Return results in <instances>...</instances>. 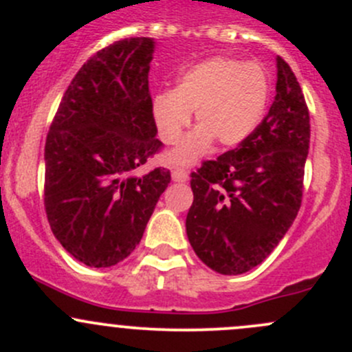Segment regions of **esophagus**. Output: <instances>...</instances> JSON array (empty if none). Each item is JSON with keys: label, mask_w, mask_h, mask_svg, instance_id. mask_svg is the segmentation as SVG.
Segmentation results:
<instances>
[{"label": "esophagus", "mask_w": 352, "mask_h": 352, "mask_svg": "<svg viewBox=\"0 0 352 352\" xmlns=\"http://www.w3.org/2000/svg\"><path fill=\"white\" fill-rule=\"evenodd\" d=\"M172 179L175 180V182H187V179H189V177H187L186 170L173 168L172 170Z\"/></svg>", "instance_id": "obj_1"}]
</instances>
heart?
Returning <instances> with one entry per match:
<instances>
[{
	"mask_svg": "<svg viewBox=\"0 0 352 352\" xmlns=\"http://www.w3.org/2000/svg\"><path fill=\"white\" fill-rule=\"evenodd\" d=\"M271 97L265 67L228 56H212L184 67L173 90L151 100V119L165 144H175L194 112L197 129L166 155V163L192 165L218 141L223 148L240 146L262 122Z\"/></svg>",
	"mask_w": 352,
	"mask_h": 352,
	"instance_id": "heart-1",
	"label": "heart"
}]
</instances>
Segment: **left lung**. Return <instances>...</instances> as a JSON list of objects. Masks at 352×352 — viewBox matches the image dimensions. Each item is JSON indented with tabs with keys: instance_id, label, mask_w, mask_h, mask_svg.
Masks as SVG:
<instances>
[{
	"instance_id": "1",
	"label": "left lung",
	"mask_w": 352,
	"mask_h": 352,
	"mask_svg": "<svg viewBox=\"0 0 352 352\" xmlns=\"http://www.w3.org/2000/svg\"><path fill=\"white\" fill-rule=\"evenodd\" d=\"M276 63L274 102L254 134L190 173L187 236L219 274H243L261 264L300 211L310 113L289 65L279 56Z\"/></svg>"
}]
</instances>
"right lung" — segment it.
<instances>
[{"instance_id": "right-lung-1", "label": "right lung", "mask_w": 352, "mask_h": 352, "mask_svg": "<svg viewBox=\"0 0 352 352\" xmlns=\"http://www.w3.org/2000/svg\"><path fill=\"white\" fill-rule=\"evenodd\" d=\"M155 41L129 37L91 56L65 91L45 140L44 206L59 243L90 267L124 261L143 239L166 168L136 175L158 153L148 76Z\"/></svg>"}]
</instances>
